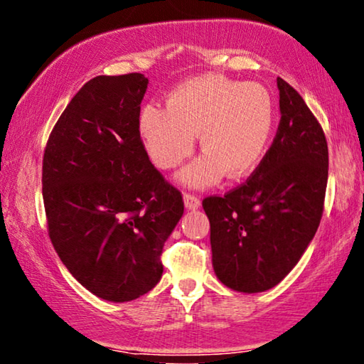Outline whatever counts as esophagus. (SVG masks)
I'll list each match as a JSON object with an SVG mask.
<instances>
[{
	"mask_svg": "<svg viewBox=\"0 0 364 364\" xmlns=\"http://www.w3.org/2000/svg\"><path fill=\"white\" fill-rule=\"evenodd\" d=\"M183 203H186V206L188 210H197V208H200V205H201V201H200V197L198 195H195V193H183Z\"/></svg>",
	"mask_w": 364,
	"mask_h": 364,
	"instance_id": "esophagus-1",
	"label": "esophagus"
}]
</instances>
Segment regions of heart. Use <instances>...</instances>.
<instances>
[{"mask_svg":"<svg viewBox=\"0 0 364 364\" xmlns=\"http://www.w3.org/2000/svg\"><path fill=\"white\" fill-rule=\"evenodd\" d=\"M275 117V102L265 87L203 75L172 89L166 109L143 107L139 133L151 159L163 169L182 164L193 153V135H200L205 153L178 181L201 188L215 186L225 174L232 181L252 174L270 144Z\"/></svg>","mask_w":364,"mask_h":364,"instance_id":"1","label":"heart"}]
</instances>
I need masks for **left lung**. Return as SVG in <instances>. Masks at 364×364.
<instances>
[{
  "label": "left lung",
  "instance_id": "obj_1",
  "mask_svg": "<svg viewBox=\"0 0 364 364\" xmlns=\"http://www.w3.org/2000/svg\"><path fill=\"white\" fill-rule=\"evenodd\" d=\"M282 119L247 181L203 198L216 277L242 293L267 291L293 270L323 213L326 133L293 86L278 77Z\"/></svg>",
  "mask_w": 364,
  "mask_h": 364
}]
</instances>
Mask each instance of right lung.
<instances>
[{
	"instance_id": "obj_1",
	"label": "right lung",
	"mask_w": 364,
	"mask_h": 364,
	"mask_svg": "<svg viewBox=\"0 0 364 364\" xmlns=\"http://www.w3.org/2000/svg\"><path fill=\"white\" fill-rule=\"evenodd\" d=\"M141 73L96 76L66 105L42 163L47 229L70 273L92 294L125 303L163 275V247L183 198L139 136Z\"/></svg>"
}]
</instances>
